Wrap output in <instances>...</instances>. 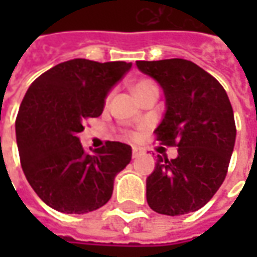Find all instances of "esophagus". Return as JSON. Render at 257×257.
<instances>
[{
	"label": "esophagus",
	"mask_w": 257,
	"mask_h": 257,
	"mask_svg": "<svg viewBox=\"0 0 257 257\" xmlns=\"http://www.w3.org/2000/svg\"><path fill=\"white\" fill-rule=\"evenodd\" d=\"M142 150L140 149H137V147H133V150H132V156H133V159H136V157H139V156H142Z\"/></svg>",
	"instance_id": "esophagus-1"
}]
</instances>
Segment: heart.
<instances>
[{"label": "heart", "instance_id": "heart-1", "mask_svg": "<svg viewBox=\"0 0 257 257\" xmlns=\"http://www.w3.org/2000/svg\"><path fill=\"white\" fill-rule=\"evenodd\" d=\"M153 90H159V88H157V84L154 83L153 80H150V78H142V80L136 81L133 85V91L137 98H139V97H142V95H144L146 93H149V91H153ZM110 98H111V93L107 94L105 101L108 103V101H110ZM127 136H128V137H134L136 134L127 133Z\"/></svg>", "mask_w": 257, "mask_h": 257}]
</instances>
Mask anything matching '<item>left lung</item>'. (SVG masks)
I'll use <instances>...</instances> for the list:
<instances>
[{"mask_svg": "<svg viewBox=\"0 0 257 257\" xmlns=\"http://www.w3.org/2000/svg\"><path fill=\"white\" fill-rule=\"evenodd\" d=\"M166 95V114L156 128L162 146L177 147V157L159 156L147 177V203L154 212L180 216L203 207L227 174L236 140L230 100L222 84L183 58L137 61Z\"/></svg>", "mask_w": 257, "mask_h": 257, "instance_id": "1", "label": "left lung"}]
</instances>
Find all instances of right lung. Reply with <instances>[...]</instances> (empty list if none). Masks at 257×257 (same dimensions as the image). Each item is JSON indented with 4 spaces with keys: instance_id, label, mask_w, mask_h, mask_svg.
<instances>
[{
    "instance_id": "add662e5",
    "label": "right lung",
    "mask_w": 257,
    "mask_h": 257,
    "mask_svg": "<svg viewBox=\"0 0 257 257\" xmlns=\"http://www.w3.org/2000/svg\"><path fill=\"white\" fill-rule=\"evenodd\" d=\"M132 63L75 58L41 74L27 90L15 120L20 162L38 197L61 213L100 209L113 194L114 177L132 160L120 142L87 154L77 134L101 115L104 98Z\"/></svg>"
}]
</instances>
